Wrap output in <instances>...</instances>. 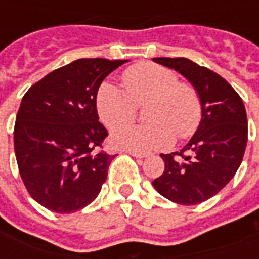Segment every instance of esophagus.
Here are the masks:
<instances>
[{
  "label": "esophagus",
  "mask_w": 259,
  "mask_h": 259,
  "mask_svg": "<svg viewBox=\"0 0 259 259\" xmlns=\"http://www.w3.org/2000/svg\"><path fill=\"white\" fill-rule=\"evenodd\" d=\"M130 154V155H133V157L136 158H146L148 157V154H146V152H139V151H127Z\"/></svg>",
  "instance_id": "34e87169"
}]
</instances>
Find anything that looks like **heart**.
Returning <instances> with one entry per match:
<instances>
[{"label": "heart", "mask_w": 259, "mask_h": 259, "mask_svg": "<svg viewBox=\"0 0 259 259\" xmlns=\"http://www.w3.org/2000/svg\"><path fill=\"white\" fill-rule=\"evenodd\" d=\"M124 90L105 81L97 91L96 105L101 122L118 129L133 122L137 107L146 105L148 123L129 126L115 132L112 143L133 151L162 150L172 146L175 136L190 139L202 119V102L198 91L189 81H182L172 69L154 62H140L122 74Z\"/></svg>", "instance_id": "1"}]
</instances>
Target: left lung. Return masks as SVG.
<instances>
[{
  "label": "left lung",
  "instance_id": "1",
  "mask_svg": "<svg viewBox=\"0 0 259 259\" xmlns=\"http://www.w3.org/2000/svg\"><path fill=\"white\" fill-rule=\"evenodd\" d=\"M189 79L202 102L198 130L180 152L161 154L165 170L152 182L165 198L195 205L211 198L232 180L247 146V113L232 85L211 69L187 58H154Z\"/></svg>",
  "mask_w": 259,
  "mask_h": 259
}]
</instances>
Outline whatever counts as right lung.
Wrapping results in <instances>:
<instances>
[{
	"instance_id": "add662e5",
	"label": "right lung",
	"mask_w": 259,
	"mask_h": 259,
	"mask_svg": "<svg viewBox=\"0 0 259 259\" xmlns=\"http://www.w3.org/2000/svg\"><path fill=\"white\" fill-rule=\"evenodd\" d=\"M126 61L83 58L31 85L16 115L14 146L29 194L47 209L70 213L96 200L115 155L102 151L107 129L96 97L102 80Z\"/></svg>"
}]
</instances>
